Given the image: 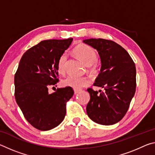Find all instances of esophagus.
<instances>
[{
  "mask_svg": "<svg viewBox=\"0 0 155 155\" xmlns=\"http://www.w3.org/2000/svg\"><path fill=\"white\" fill-rule=\"evenodd\" d=\"M74 94H77L78 93L80 92L81 90H74Z\"/></svg>",
  "mask_w": 155,
  "mask_h": 155,
  "instance_id": "esophagus-1",
  "label": "esophagus"
}]
</instances>
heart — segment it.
<instances>
[{
  "instance_id": "heart-1",
  "label": "heart",
  "mask_w": 155,
  "mask_h": 155,
  "mask_svg": "<svg viewBox=\"0 0 155 155\" xmlns=\"http://www.w3.org/2000/svg\"><path fill=\"white\" fill-rule=\"evenodd\" d=\"M74 52L78 59L81 60L84 64L91 67V70H94L95 67L94 63L96 61L97 55L94 49L86 44H79L74 50ZM67 53L64 52L58 60L57 68L60 73H64L65 71V64L67 60ZM90 78L87 77H77L74 76H68L62 81V85L65 87H70L75 90H79L90 83Z\"/></svg>"
}]
</instances>
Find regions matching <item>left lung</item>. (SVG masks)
Here are the masks:
<instances>
[{
	"label": "left lung",
	"mask_w": 155,
	"mask_h": 155,
	"mask_svg": "<svg viewBox=\"0 0 155 155\" xmlns=\"http://www.w3.org/2000/svg\"><path fill=\"white\" fill-rule=\"evenodd\" d=\"M83 42L98 52L101 68L94 85L104 90L98 93L87 89L90 100L86 107L87 114L99 124H116L125 115L135 95V63L124 48L113 41L91 38Z\"/></svg>",
	"instance_id": "left-lung-1"
}]
</instances>
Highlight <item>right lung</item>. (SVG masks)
<instances>
[{
    "label": "right lung",
    "instance_id": "1",
    "mask_svg": "<svg viewBox=\"0 0 155 155\" xmlns=\"http://www.w3.org/2000/svg\"><path fill=\"white\" fill-rule=\"evenodd\" d=\"M72 38L40 41L21 58L15 74V98L26 120L37 129L49 130L59 125L66 114L72 87L48 93V86L58 82L57 63Z\"/></svg>",
    "mask_w": 155,
    "mask_h": 155
}]
</instances>
